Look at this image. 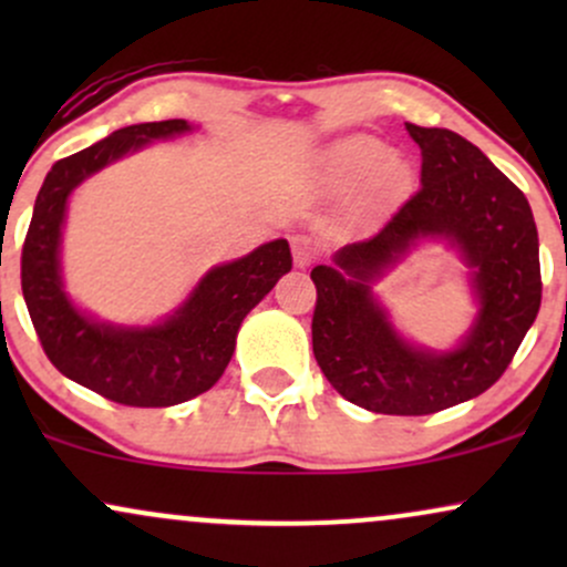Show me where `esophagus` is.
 I'll list each match as a JSON object with an SVG mask.
<instances>
[{"label":"esophagus","instance_id":"1","mask_svg":"<svg viewBox=\"0 0 567 567\" xmlns=\"http://www.w3.org/2000/svg\"><path fill=\"white\" fill-rule=\"evenodd\" d=\"M290 245H292V261H296V266H301V269L320 256V245H317L309 234H296V237L290 239Z\"/></svg>","mask_w":567,"mask_h":567}]
</instances>
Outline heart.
Wrapping results in <instances>:
<instances>
[{"label":"heart","instance_id":"obj_1","mask_svg":"<svg viewBox=\"0 0 567 567\" xmlns=\"http://www.w3.org/2000/svg\"><path fill=\"white\" fill-rule=\"evenodd\" d=\"M386 158L389 148L383 146L381 141H351L336 152V173L338 178L347 181V184H360V181L370 178V175L381 167V186L386 188V192H400V188H405L410 173L402 162L390 159L386 163Z\"/></svg>","mask_w":567,"mask_h":567}]
</instances>
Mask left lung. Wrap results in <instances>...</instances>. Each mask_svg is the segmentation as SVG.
Segmentation results:
<instances>
[{
  "label": "left lung",
  "mask_w": 567,
  "mask_h": 567,
  "mask_svg": "<svg viewBox=\"0 0 567 567\" xmlns=\"http://www.w3.org/2000/svg\"><path fill=\"white\" fill-rule=\"evenodd\" d=\"M405 127L421 146V188L373 237L343 247L336 266L311 269V347L324 379L354 405L429 415L483 394L504 375L542 306V264L525 194L453 130ZM429 233L462 247L484 306L471 338L447 355L402 342L367 288L381 265Z\"/></svg>",
  "instance_id": "obj_1"
}]
</instances>
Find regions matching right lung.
Instances as JSON below:
<instances>
[{
	"mask_svg": "<svg viewBox=\"0 0 567 567\" xmlns=\"http://www.w3.org/2000/svg\"><path fill=\"white\" fill-rule=\"evenodd\" d=\"M186 130V120L143 122L58 159L39 188L23 239L21 288L48 360L66 379L130 408H167L207 392L229 365L247 311L292 269L288 239L266 243L250 256L213 269L184 309L146 330L97 324L71 306L58 271L71 188L130 148Z\"/></svg>",
	"mask_w": 567,
	"mask_h": 567,
	"instance_id": "add662e5",
	"label": "right lung"
}]
</instances>
